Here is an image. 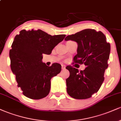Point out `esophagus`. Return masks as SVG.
<instances>
[{"label":"esophagus","mask_w":121,"mask_h":121,"mask_svg":"<svg viewBox=\"0 0 121 121\" xmlns=\"http://www.w3.org/2000/svg\"><path fill=\"white\" fill-rule=\"evenodd\" d=\"M61 68H62V70H64V69H65V66L64 65H61Z\"/></svg>","instance_id":"1"}]
</instances>
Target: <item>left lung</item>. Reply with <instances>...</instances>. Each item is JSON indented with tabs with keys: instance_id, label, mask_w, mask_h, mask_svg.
<instances>
[{
	"instance_id": "obj_1",
	"label": "left lung",
	"mask_w": 121,
	"mask_h": 121,
	"mask_svg": "<svg viewBox=\"0 0 121 121\" xmlns=\"http://www.w3.org/2000/svg\"><path fill=\"white\" fill-rule=\"evenodd\" d=\"M106 39L102 32L91 29H86L65 37L66 41L72 40L78 44L74 62L86 66L81 71L71 66L66 67L70 72L66 80V91L72 98H90L102 85L110 52V44Z\"/></svg>"
}]
</instances>
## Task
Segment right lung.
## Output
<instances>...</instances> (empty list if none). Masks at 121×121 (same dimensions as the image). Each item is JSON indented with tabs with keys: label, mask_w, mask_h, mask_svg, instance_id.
<instances>
[{
	"label": "right lung",
	"mask_w": 121,
	"mask_h": 121,
	"mask_svg": "<svg viewBox=\"0 0 121 121\" xmlns=\"http://www.w3.org/2000/svg\"><path fill=\"white\" fill-rule=\"evenodd\" d=\"M65 36H51L41 30H23L15 37L9 51L11 68L26 97L39 99L48 95L51 78L60 73L61 65L47 66L42 61L43 55H50Z\"/></svg>",
	"instance_id": "add662e5"
}]
</instances>
